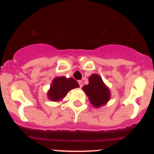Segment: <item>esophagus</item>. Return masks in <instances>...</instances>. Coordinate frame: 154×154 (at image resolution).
Returning <instances> with one entry per match:
<instances>
[{
	"mask_svg": "<svg viewBox=\"0 0 154 154\" xmlns=\"http://www.w3.org/2000/svg\"><path fill=\"white\" fill-rule=\"evenodd\" d=\"M79 84L80 88H82V87L83 86V82L81 81V80H79Z\"/></svg>",
	"mask_w": 154,
	"mask_h": 154,
	"instance_id": "obj_1",
	"label": "esophagus"
}]
</instances>
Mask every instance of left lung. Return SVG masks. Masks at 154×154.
<instances>
[{
  "label": "left lung",
  "instance_id": "1",
  "mask_svg": "<svg viewBox=\"0 0 154 154\" xmlns=\"http://www.w3.org/2000/svg\"><path fill=\"white\" fill-rule=\"evenodd\" d=\"M89 84L84 85L82 89L89 96L91 103L96 107L106 104L109 99L110 93L100 76L96 74L92 75L89 78Z\"/></svg>",
  "mask_w": 154,
  "mask_h": 154
}]
</instances>
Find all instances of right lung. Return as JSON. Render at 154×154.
I'll return each mask as SVG.
<instances>
[{
    "label": "right lung",
    "mask_w": 154,
    "mask_h": 154,
    "mask_svg": "<svg viewBox=\"0 0 154 154\" xmlns=\"http://www.w3.org/2000/svg\"><path fill=\"white\" fill-rule=\"evenodd\" d=\"M79 87L78 82L73 78L66 79L64 76L54 79L50 90L48 91V97L54 102L59 101L65 97L67 92L71 89Z\"/></svg>",
    "instance_id": "1"
}]
</instances>
